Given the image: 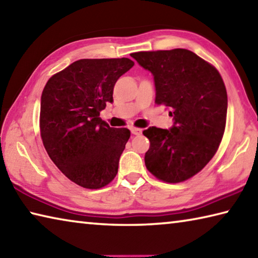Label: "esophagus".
I'll use <instances>...</instances> for the list:
<instances>
[{
	"label": "esophagus",
	"mask_w": 258,
	"mask_h": 258,
	"mask_svg": "<svg viewBox=\"0 0 258 258\" xmlns=\"http://www.w3.org/2000/svg\"><path fill=\"white\" fill-rule=\"evenodd\" d=\"M131 132H132V134L134 135H140L142 133V130L138 127H131Z\"/></svg>",
	"instance_id": "1"
}]
</instances>
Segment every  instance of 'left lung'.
<instances>
[{
    "mask_svg": "<svg viewBox=\"0 0 258 258\" xmlns=\"http://www.w3.org/2000/svg\"><path fill=\"white\" fill-rule=\"evenodd\" d=\"M132 58L154 76L156 102L173 117L169 130L143 131L150 148L145 163L161 181L178 183L202 171L223 138L228 94L220 73L185 49L135 52Z\"/></svg>",
    "mask_w": 258,
    "mask_h": 258,
    "instance_id": "left-lung-1",
    "label": "left lung"
}]
</instances>
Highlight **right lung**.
Listing matches in <instances>:
<instances>
[{"mask_svg": "<svg viewBox=\"0 0 258 258\" xmlns=\"http://www.w3.org/2000/svg\"><path fill=\"white\" fill-rule=\"evenodd\" d=\"M131 59H81L47 81L41 98L40 127L47 155L69 180L100 189L115 178L131 132L110 127L100 111L112 102L117 80Z\"/></svg>", "mask_w": 258, "mask_h": 258, "instance_id": "obj_1", "label": "right lung"}]
</instances>
